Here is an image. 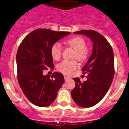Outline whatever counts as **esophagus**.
<instances>
[{
	"instance_id": "esophagus-1",
	"label": "esophagus",
	"mask_w": 129,
	"mask_h": 129,
	"mask_svg": "<svg viewBox=\"0 0 129 129\" xmlns=\"http://www.w3.org/2000/svg\"><path fill=\"white\" fill-rule=\"evenodd\" d=\"M71 79V78L69 77H67V76H64V79H65V80H66V81H67V80H69V79Z\"/></svg>"
}]
</instances>
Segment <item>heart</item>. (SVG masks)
I'll return each mask as SVG.
<instances>
[{"label":"heart","mask_w":129,"mask_h":129,"mask_svg":"<svg viewBox=\"0 0 129 129\" xmlns=\"http://www.w3.org/2000/svg\"><path fill=\"white\" fill-rule=\"evenodd\" d=\"M71 47L74 49L75 53L74 54V58L79 60H84L87 58L88 51L85 47V42L82 37H75L69 39L66 41ZM62 47L59 43H55L51 47V55L52 58L55 60H58L62 55ZM77 62L75 60L67 61L64 60L57 66V70L66 75H71L73 71L77 67Z\"/></svg>","instance_id":"b5f03b06"}]
</instances>
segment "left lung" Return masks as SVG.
<instances>
[{"label":"left lung","mask_w":129,"mask_h":129,"mask_svg":"<svg viewBox=\"0 0 129 129\" xmlns=\"http://www.w3.org/2000/svg\"><path fill=\"white\" fill-rule=\"evenodd\" d=\"M85 35L93 43L92 52L82 71L87 73L86 81L74 78L75 87L71 92L74 102L84 108L90 107L100 102L109 90L114 76V55L111 45L96 31L82 30L74 32Z\"/></svg>","instance_id":"1"}]
</instances>
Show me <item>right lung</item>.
<instances>
[{
    "instance_id": "right-lung-1",
    "label": "right lung",
    "mask_w": 129,
    "mask_h": 129,
    "mask_svg": "<svg viewBox=\"0 0 129 129\" xmlns=\"http://www.w3.org/2000/svg\"><path fill=\"white\" fill-rule=\"evenodd\" d=\"M69 32H55L39 28L27 35L18 49L16 55L17 79L23 93L33 104L42 107L55 101L64 82L63 75L54 72L44 75L45 70L54 69L51 47Z\"/></svg>"
}]
</instances>
